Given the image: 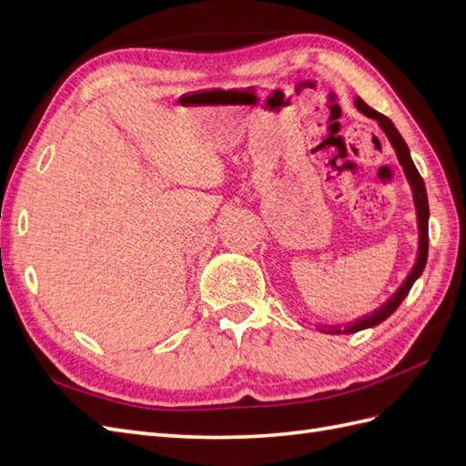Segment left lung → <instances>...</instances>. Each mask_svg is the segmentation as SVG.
<instances>
[{"mask_svg":"<svg viewBox=\"0 0 466 466\" xmlns=\"http://www.w3.org/2000/svg\"><path fill=\"white\" fill-rule=\"evenodd\" d=\"M356 108L361 112V115H365L368 118H373L379 122L380 130H383L389 137V142L392 144L394 151H397V157H399V163L402 165L404 168V175H406V180L408 185H410L412 188V196H414V206H416V218H418V257H416V264L412 266L410 274L406 276V279L402 281V286L394 291V295L390 299H387V303L380 305L379 309H375L373 313L370 315H363L361 319H358L356 322H350V324H344V327H319V330L322 332H329V334H342V332H360L363 329H371V327H377L379 322H383L385 319H389L394 311H397L399 305L404 301V298L408 295V291L412 289L414 281L421 276V272H424L426 268V262H428V219H430V206H428V192H426V185H424V178L420 177L418 168L410 157V149H408L406 142L402 139V136L399 134V130L394 128V124L385 116L380 115V112L373 110L371 106L365 105L361 98L358 96L356 98Z\"/></svg>","mask_w":466,"mask_h":466,"instance_id":"left-lung-1","label":"left lung"}]
</instances>
